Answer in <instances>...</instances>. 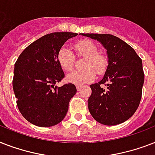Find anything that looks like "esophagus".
<instances>
[{"instance_id": "34e87169", "label": "esophagus", "mask_w": 155, "mask_h": 155, "mask_svg": "<svg viewBox=\"0 0 155 155\" xmlns=\"http://www.w3.org/2000/svg\"><path fill=\"white\" fill-rule=\"evenodd\" d=\"M81 88H82V86H80V85H77V86H76V89H77V91H80Z\"/></svg>"}]
</instances>
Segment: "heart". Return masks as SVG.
Wrapping results in <instances>:
<instances>
[{
    "instance_id": "1",
    "label": "heart",
    "mask_w": 155,
    "mask_h": 155,
    "mask_svg": "<svg viewBox=\"0 0 155 155\" xmlns=\"http://www.w3.org/2000/svg\"><path fill=\"white\" fill-rule=\"evenodd\" d=\"M75 49L80 56L86 57L84 70H75L68 74L66 80L75 85L92 82L96 78V72L102 75L106 71L108 61L104 55L98 54V48L89 40H82L75 44ZM57 60L61 68L65 71L72 69L75 63V54L69 48L61 47L57 54Z\"/></svg>"
}]
</instances>
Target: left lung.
<instances>
[{
    "label": "left lung",
    "instance_id": "8db88e82",
    "mask_svg": "<svg viewBox=\"0 0 155 155\" xmlns=\"http://www.w3.org/2000/svg\"><path fill=\"white\" fill-rule=\"evenodd\" d=\"M107 50L108 65L99 83L90 85L88 109L95 120L116 125L132 117L139 106L144 84L142 59L130 45L108 34H82Z\"/></svg>",
    "mask_w": 155,
    "mask_h": 155
}]
</instances>
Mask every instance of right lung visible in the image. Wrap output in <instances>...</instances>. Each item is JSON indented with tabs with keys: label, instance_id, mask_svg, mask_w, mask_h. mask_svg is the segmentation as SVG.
<instances>
[{
	"label": "right lung",
	"instance_id": "right-lung-1",
	"mask_svg": "<svg viewBox=\"0 0 155 155\" xmlns=\"http://www.w3.org/2000/svg\"><path fill=\"white\" fill-rule=\"evenodd\" d=\"M76 33L48 34L25 48L14 65L13 88L21 115L33 125L50 127L61 122L76 93L72 84L54 86L64 78L57 54Z\"/></svg>",
	"mask_w": 155,
	"mask_h": 155
}]
</instances>
